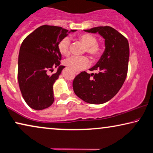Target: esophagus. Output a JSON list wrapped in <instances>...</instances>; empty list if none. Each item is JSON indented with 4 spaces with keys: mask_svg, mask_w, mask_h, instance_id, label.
<instances>
[{
    "mask_svg": "<svg viewBox=\"0 0 153 153\" xmlns=\"http://www.w3.org/2000/svg\"><path fill=\"white\" fill-rule=\"evenodd\" d=\"M75 74H76V75H77V74H78V73H75Z\"/></svg>",
    "mask_w": 153,
    "mask_h": 153,
    "instance_id": "esophagus-1",
    "label": "esophagus"
}]
</instances>
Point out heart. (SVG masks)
<instances>
[{
  "label": "heart",
  "mask_w": 153,
  "mask_h": 153,
  "mask_svg": "<svg viewBox=\"0 0 153 153\" xmlns=\"http://www.w3.org/2000/svg\"><path fill=\"white\" fill-rule=\"evenodd\" d=\"M78 40L85 46V51L87 52L94 60L99 59L102 56L103 49L97 43V39L92 34L82 33L78 36ZM70 39H63L58 44L59 51L62 55L68 56L70 54ZM90 60L86 56H73L65 61V65L75 72L86 68L90 65Z\"/></svg>",
  "instance_id": "b5f03b06"
}]
</instances>
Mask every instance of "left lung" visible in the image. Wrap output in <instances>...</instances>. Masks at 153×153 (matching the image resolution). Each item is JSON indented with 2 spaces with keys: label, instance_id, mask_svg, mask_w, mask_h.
<instances>
[{
  "label": "left lung",
  "instance_id": "obj_1",
  "mask_svg": "<svg viewBox=\"0 0 153 153\" xmlns=\"http://www.w3.org/2000/svg\"><path fill=\"white\" fill-rule=\"evenodd\" d=\"M87 32L97 33L105 39V51L97 64L90 71H82L74 78L75 94L90 104L105 103L113 98L122 87L128 72L129 44L127 39L111 27H96Z\"/></svg>",
  "mask_w": 153,
  "mask_h": 153
}]
</instances>
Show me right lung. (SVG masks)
I'll list each match as a JSON object with an SVG mask.
<instances>
[{"label":"right lung","mask_w":153,"mask_h":153,"mask_svg":"<svg viewBox=\"0 0 153 153\" xmlns=\"http://www.w3.org/2000/svg\"><path fill=\"white\" fill-rule=\"evenodd\" d=\"M68 33V30L61 27L42 25L21 44L17 80L22 97L32 109L42 110L53 104V85L65 68L60 65L61 53L58 44ZM56 67L59 68L57 71L51 74Z\"/></svg>","instance_id":"1"}]
</instances>
